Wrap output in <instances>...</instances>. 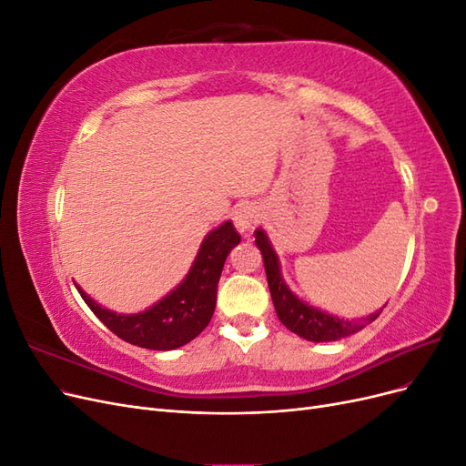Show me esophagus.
Wrapping results in <instances>:
<instances>
[{"label":"esophagus","mask_w":466,"mask_h":466,"mask_svg":"<svg viewBox=\"0 0 466 466\" xmlns=\"http://www.w3.org/2000/svg\"><path fill=\"white\" fill-rule=\"evenodd\" d=\"M260 219V211L255 204H238L233 211V221H235V228L241 231L243 235H247Z\"/></svg>","instance_id":"34e87169"}]
</instances>
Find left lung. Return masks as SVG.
Masks as SVG:
<instances>
[{"mask_svg":"<svg viewBox=\"0 0 466 466\" xmlns=\"http://www.w3.org/2000/svg\"><path fill=\"white\" fill-rule=\"evenodd\" d=\"M255 243L262 252L268 288H270L272 303H274L278 319L284 322L286 329L305 338V340L309 342L340 340V338H346L368 327V324L373 322L380 315V311H383L385 305L380 307L379 311L365 317L363 320H348V319L344 320L340 317L322 311V309L309 305L299 298V295H295L286 284L284 276H281L279 258L264 229L255 231Z\"/></svg>","mask_w":466,"mask_h":466,"instance_id":"obj_1","label":"left lung"}]
</instances>
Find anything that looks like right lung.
<instances>
[{
	"instance_id": "right-lung-1",
	"label": "right lung",
	"mask_w": 466,
	"mask_h": 466,
	"mask_svg": "<svg viewBox=\"0 0 466 466\" xmlns=\"http://www.w3.org/2000/svg\"><path fill=\"white\" fill-rule=\"evenodd\" d=\"M238 243L241 235L235 231L233 223L229 219L223 221L204 237L185 279L146 311L132 315L105 309L93 301L76 281L74 284L96 319L122 340L147 350H175L194 340L208 327L216 311L223 264Z\"/></svg>"
}]
</instances>
